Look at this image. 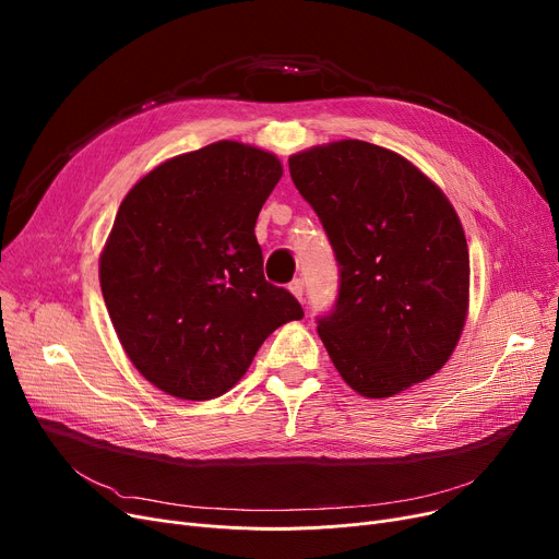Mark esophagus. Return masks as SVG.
<instances>
[{
  "instance_id": "obj_1",
  "label": "esophagus",
  "mask_w": 559,
  "mask_h": 559,
  "mask_svg": "<svg viewBox=\"0 0 559 559\" xmlns=\"http://www.w3.org/2000/svg\"><path fill=\"white\" fill-rule=\"evenodd\" d=\"M304 287H306L304 278H295V281L289 283V292H292V295H295L299 301H304Z\"/></svg>"
}]
</instances>
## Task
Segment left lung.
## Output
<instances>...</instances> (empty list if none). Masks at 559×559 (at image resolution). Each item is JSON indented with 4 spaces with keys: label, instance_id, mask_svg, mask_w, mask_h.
I'll use <instances>...</instances> for the list:
<instances>
[{
    "label": "left lung",
    "instance_id": "8db88e82",
    "mask_svg": "<svg viewBox=\"0 0 559 559\" xmlns=\"http://www.w3.org/2000/svg\"><path fill=\"white\" fill-rule=\"evenodd\" d=\"M333 247L340 285L317 333L346 383L399 394L444 367L468 301V249L449 199L403 156L342 140L289 156Z\"/></svg>",
    "mask_w": 559,
    "mask_h": 559
}]
</instances>
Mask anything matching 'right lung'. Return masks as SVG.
<instances>
[{
    "mask_svg": "<svg viewBox=\"0 0 559 559\" xmlns=\"http://www.w3.org/2000/svg\"><path fill=\"white\" fill-rule=\"evenodd\" d=\"M276 156L222 140L144 176L117 211L99 281L135 369L158 390L228 392L301 304L262 272L255 219L278 183Z\"/></svg>",
    "mask_w": 559,
    "mask_h": 559,
    "instance_id": "obj_1",
    "label": "right lung"
}]
</instances>
